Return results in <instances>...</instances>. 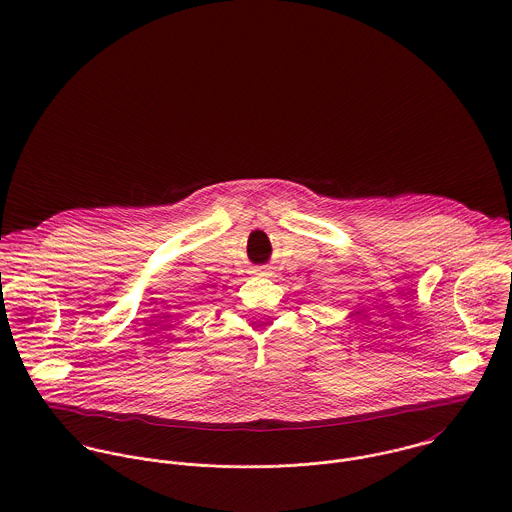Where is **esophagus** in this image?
Returning a JSON list of instances; mask_svg holds the SVG:
<instances>
[{"mask_svg":"<svg viewBox=\"0 0 512 512\" xmlns=\"http://www.w3.org/2000/svg\"><path fill=\"white\" fill-rule=\"evenodd\" d=\"M257 275H271V273L267 271V267H259V269H257Z\"/></svg>","mask_w":512,"mask_h":512,"instance_id":"obj_1","label":"esophagus"}]
</instances>
